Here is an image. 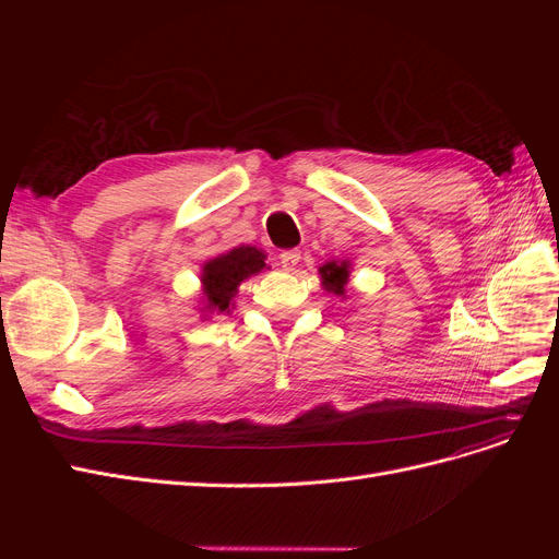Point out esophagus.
<instances>
[{
  "label": "esophagus",
  "mask_w": 559,
  "mask_h": 559,
  "mask_svg": "<svg viewBox=\"0 0 559 559\" xmlns=\"http://www.w3.org/2000/svg\"><path fill=\"white\" fill-rule=\"evenodd\" d=\"M300 261V251L298 249H286L280 253V263L284 270H294Z\"/></svg>",
  "instance_id": "esophagus-1"
}]
</instances>
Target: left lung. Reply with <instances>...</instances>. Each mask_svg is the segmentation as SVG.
Segmentation results:
<instances>
[{
    "label": "left lung",
    "mask_w": 559,
    "mask_h": 559,
    "mask_svg": "<svg viewBox=\"0 0 559 559\" xmlns=\"http://www.w3.org/2000/svg\"><path fill=\"white\" fill-rule=\"evenodd\" d=\"M347 267H349L347 263H335V261L319 267V273H321V280H324L326 292H333L337 296L345 294V284H347V277H349V270Z\"/></svg>",
    "instance_id": "1"
}]
</instances>
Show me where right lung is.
<instances>
[{
    "label": "right lung",
    "instance_id": "add662e5",
    "mask_svg": "<svg viewBox=\"0 0 559 559\" xmlns=\"http://www.w3.org/2000/svg\"><path fill=\"white\" fill-rule=\"evenodd\" d=\"M263 259L265 253L257 247H238L205 263L202 284H205L207 308L216 312H228L233 296L238 294V286L265 267Z\"/></svg>",
    "mask_w": 559,
    "mask_h": 559
}]
</instances>
